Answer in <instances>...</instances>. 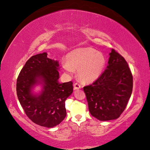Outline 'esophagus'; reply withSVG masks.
Segmentation results:
<instances>
[{"label":"esophagus","instance_id":"obj_1","mask_svg":"<svg viewBox=\"0 0 150 150\" xmlns=\"http://www.w3.org/2000/svg\"><path fill=\"white\" fill-rule=\"evenodd\" d=\"M74 87L75 90L79 89H80V88H81V86H80L79 83H75L74 85Z\"/></svg>","mask_w":150,"mask_h":150}]
</instances>
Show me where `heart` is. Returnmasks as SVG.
Wrapping results in <instances>:
<instances>
[{
  "label": "heart",
  "mask_w": 150,
  "mask_h": 150,
  "mask_svg": "<svg viewBox=\"0 0 150 150\" xmlns=\"http://www.w3.org/2000/svg\"><path fill=\"white\" fill-rule=\"evenodd\" d=\"M106 63L103 53L92 47H83L70 52L61 64L64 70L70 74L77 70L78 77L82 81L92 82L101 76Z\"/></svg>",
  "instance_id": "1"
}]
</instances>
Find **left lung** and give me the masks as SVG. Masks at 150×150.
Returning a JSON list of instances; mask_svg holds the SVG:
<instances>
[{
  "label": "left lung",
  "instance_id": "obj_1",
  "mask_svg": "<svg viewBox=\"0 0 150 150\" xmlns=\"http://www.w3.org/2000/svg\"><path fill=\"white\" fill-rule=\"evenodd\" d=\"M133 78L124 57L112 49L108 65L93 83L83 87L92 116L101 121L120 116L131 96Z\"/></svg>",
  "mask_w": 150,
  "mask_h": 150
}]
</instances>
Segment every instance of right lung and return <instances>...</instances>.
<instances>
[{"label":"right lung","mask_w":150,"mask_h":150,"mask_svg":"<svg viewBox=\"0 0 150 150\" xmlns=\"http://www.w3.org/2000/svg\"><path fill=\"white\" fill-rule=\"evenodd\" d=\"M47 55L38 54L26 61L18 75L16 93L26 116L37 125L51 128L66 117L65 101L74 87L71 81L59 83L58 61ZM38 83L43 89L39 95H33L31 89Z\"/></svg>","instance_id":"1"}]
</instances>
